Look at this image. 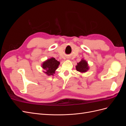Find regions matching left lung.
I'll return each instance as SVG.
<instances>
[{"instance_id":"8db88e82","label":"left lung","mask_w":126,"mask_h":126,"mask_svg":"<svg viewBox=\"0 0 126 126\" xmlns=\"http://www.w3.org/2000/svg\"><path fill=\"white\" fill-rule=\"evenodd\" d=\"M76 70L80 72H85L89 69L87 62L83 59H82L79 63H77V65L76 66Z\"/></svg>"}]
</instances>
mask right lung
I'll list each match as a JSON object with an SVG mask.
<instances>
[{
    "label": "right lung",
    "instance_id": "obj_1",
    "mask_svg": "<svg viewBox=\"0 0 126 126\" xmlns=\"http://www.w3.org/2000/svg\"><path fill=\"white\" fill-rule=\"evenodd\" d=\"M60 63L54 58H51L43 63L42 67L45 70V73L48 75H53L58 67Z\"/></svg>",
    "mask_w": 126,
    "mask_h": 126
}]
</instances>
